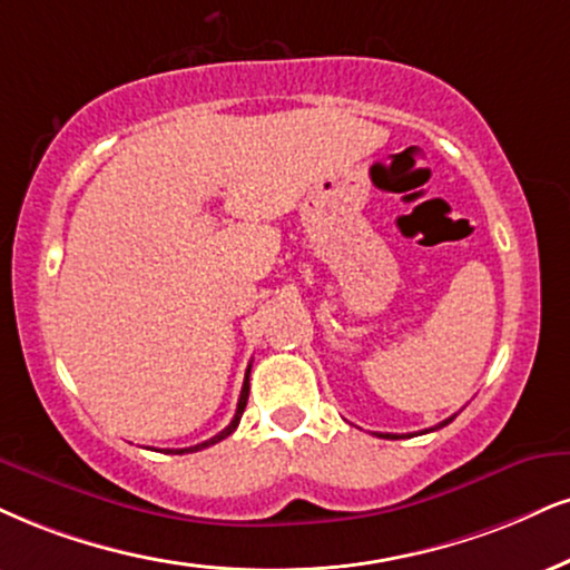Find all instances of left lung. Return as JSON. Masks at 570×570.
Listing matches in <instances>:
<instances>
[{"label":"left lung","mask_w":570,"mask_h":570,"mask_svg":"<svg viewBox=\"0 0 570 570\" xmlns=\"http://www.w3.org/2000/svg\"><path fill=\"white\" fill-rule=\"evenodd\" d=\"M452 420H454V417H449V420H444V423H439L435 428H444V425L452 423ZM435 428H428V431H435ZM428 431H425V433H428ZM377 435H383V439H402V435H396V433H377Z\"/></svg>","instance_id":"8db88e82"}]
</instances>
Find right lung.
<instances>
[{
	"label": "right lung",
	"mask_w": 570,
	"mask_h": 570,
	"mask_svg": "<svg viewBox=\"0 0 570 570\" xmlns=\"http://www.w3.org/2000/svg\"><path fill=\"white\" fill-rule=\"evenodd\" d=\"M248 391H250V364H248V370H245V381H243V391H240V402H237V410H235V417H232V423L224 428L222 433H216L214 439H208V441H203V444H195V446H189V449H166V452H177V454H185V452H200V449H206V446H214L216 441H222V439H227V435L235 431L237 425H240V417H243V412H245V404H248Z\"/></svg>",
	"instance_id": "add662e5"
}]
</instances>
